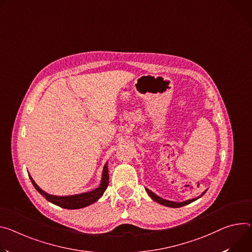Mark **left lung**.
I'll use <instances>...</instances> for the list:
<instances>
[{"label":"left lung","instance_id":"obj_1","mask_svg":"<svg viewBox=\"0 0 252 252\" xmlns=\"http://www.w3.org/2000/svg\"><path fill=\"white\" fill-rule=\"evenodd\" d=\"M146 191H147L148 195H149L154 201H156L157 203L161 204V205H164V206H167V207H171V208H179V207H183V206L188 205V204H190V203L196 201L197 199L201 198V197L206 193V191H207V190H205L200 196H198V197H196V198H193V199H190V200H187V201H184V202H174V201H169V200L163 199V198H161L159 196L156 195L154 192H152V191L149 190L148 188H146Z\"/></svg>","mask_w":252,"mask_h":252}]
</instances>
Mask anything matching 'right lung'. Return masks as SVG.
<instances>
[{
	"label": "right lung",
	"instance_id": "1",
	"mask_svg": "<svg viewBox=\"0 0 252 252\" xmlns=\"http://www.w3.org/2000/svg\"><path fill=\"white\" fill-rule=\"evenodd\" d=\"M30 180L32 182L33 186L35 189L45 198L47 201L51 202L54 205L59 206L61 208L65 209H80L84 208L86 206H89L91 204H94L96 202L104 193L108 186V168H107V163H105L102 171V177L100 181V185L95 188L93 191L81 193V194H75V195H70V196H56V195H50L43 191L37 184L35 181L32 179V177L29 175Z\"/></svg>",
	"mask_w": 252,
	"mask_h": 252
}]
</instances>
